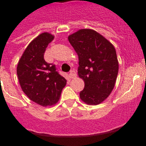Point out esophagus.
Segmentation results:
<instances>
[{
	"mask_svg": "<svg viewBox=\"0 0 146 146\" xmlns=\"http://www.w3.org/2000/svg\"><path fill=\"white\" fill-rule=\"evenodd\" d=\"M69 76H70V77L71 78V79H73V78H75L76 76V73L75 70H71L70 72V74H69Z\"/></svg>",
	"mask_w": 146,
	"mask_h": 146,
	"instance_id": "1",
	"label": "esophagus"
}]
</instances>
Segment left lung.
Segmentation results:
<instances>
[{"instance_id": "1", "label": "left lung", "mask_w": 146, "mask_h": 146, "mask_svg": "<svg viewBox=\"0 0 146 146\" xmlns=\"http://www.w3.org/2000/svg\"><path fill=\"white\" fill-rule=\"evenodd\" d=\"M68 40L79 57L78 75L85 82L82 101L98 104L111 93L117 76V57L114 47L96 31L83 29L69 35Z\"/></svg>"}]
</instances>
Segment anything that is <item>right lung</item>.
I'll return each instance as SVG.
<instances>
[{
  "label": "right lung",
  "mask_w": 146,
  "mask_h": 146,
  "mask_svg": "<svg viewBox=\"0 0 146 146\" xmlns=\"http://www.w3.org/2000/svg\"><path fill=\"white\" fill-rule=\"evenodd\" d=\"M54 38L50 33H44L33 39L19 59L17 69L22 90L29 99L44 107L56 104L66 84L54 64L44 59V51Z\"/></svg>",
  "instance_id": "right-lung-1"
}]
</instances>
